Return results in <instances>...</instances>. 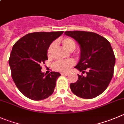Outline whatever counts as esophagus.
I'll return each mask as SVG.
<instances>
[{
  "label": "esophagus",
  "instance_id": "1",
  "mask_svg": "<svg viewBox=\"0 0 124 124\" xmlns=\"http://www.w3.org/2000/svg\"><path fill=\"white\" fill-rule=\"evenodd\" d=\"M62 75H65V76H67V75H68V74H69V73H62Z\"/></svg>",
  "mask_w": 124,
  "mask_h": 124
}]
</instances>
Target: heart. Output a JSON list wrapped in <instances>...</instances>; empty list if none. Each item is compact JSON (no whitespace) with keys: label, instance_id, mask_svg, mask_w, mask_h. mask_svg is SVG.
Segmentation results:
<instances>
[{"label":"heart","instance_id":"obj_1","mask_svg":"<svg viewBox=\"0 0 124 124\" xmlns=\"http://www.w3.org/2000/svg\"><path fill=\"white\" fill-rule=\"evenodd\" d=\"M62 46L65 50L68 51H73L76 48V42L71 38H64L61 40ZM56 46V43L53 42L50 44L47 50V56L48 57H51L53 54L54 50ZM75 63L74 60L68 59L66 61H59L55 62L53 67L56 70L60 72L68 71L70 68L73 67Z\"/></svg>","mask_w":124,"mask_h":124}]
</instances>
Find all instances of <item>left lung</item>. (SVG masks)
Returning <instances> with one entry per match:
<instances>
[{
	"mask_svg": "<svg viewBox=\"0 0 124 124\" xmlns=\"http://www.w3.org/2000/svg\"><path fill=\"white\" fill-rule=\"evenodd\" d=\"M80 45V57L74 68L86 75L78 74L76 82L70 84L72 92L83 99L100 95L108 86L113 78L115 56L108 40L93 32L65 31Z\"/></svg>",
	"mask_w": 124,
	"mask_h": 124,
	"instance_id": "obj_1",
	"label": "left lung"
}]
</instances>
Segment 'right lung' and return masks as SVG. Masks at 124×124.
<instances>
[{"label":"right lung","mask_w":124,"mask_h":124,"mask_svg":"<svg viewBox=\"0 0 124 124\" xmlns=\"http://www.w3.org/2000/svg\"><path fill=\"white\" fill-rule=\"evenodd\" d=\"M63 31L36 32L20 38L13 45L9 65L13 81L26 98L41 101L53 94L58 72L44 74L42 63L48 60L47 50L50 44Z\"/></svg>","instance_id":"add662e5"}]
</instances>
